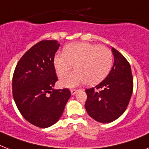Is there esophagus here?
<instances>
[{
    "label": "esophagus",
    "mask_w": 149,
    "mask_h": 149,
    "mask_svg": "<svg viewBox=\"0 0 149 149\" xmlns=\"http://www.w3.org/2000/svg\"><path fill=\"white\" fill-rule=\"evenodd\" d=\"M77 90H76V89H72V90H71V93H72V95L75 94L76 93H77Z\"/></svg>",
    "instance_id": "obj_1"
}]
</instances>
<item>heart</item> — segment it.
I'll use <instances>...</instances> for the list:
<instances>
[{"label":"heart","instance_id":"heart-1","mask_svg":"<svg viewBox=\"0 0 149 149\" xmlns=\"http://www.w3.org/2000/svg\"><path fill=\"white\" fill-rule=\"evenodd\" d=\"M113 65V54L104 45L88 42H74L65 48V54L58 53L54 58L56 73L63 77L75 65L77 70L62 77L61 85L74 88L87 82L89 85L100 83L108 75Z\"/></svg>","mask_w":149,"mask_h":149}]
</instances>
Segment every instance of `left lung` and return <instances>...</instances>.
<instances>
[{"label": "left lung", "instance_id": "8db88e82", "mask_svg": "<svg viewBox=\"0 0 149 149\" xmlns=\"http://www.w3.org/2000/svg\"><path fill=\"white\" fill-rule=\"evenodd\" d=\"M114 63L105 79L95 88L85 91V109L94 120L108 123L123 113L133 90V78L130 63L116 49L112 48Z\"/></svg>", "mask_w": 149, "mask_h": 149}]
</instances>
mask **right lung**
<instances>
[{"instance_id":"obj_1","label":"right lung","mask_w":149,"mask_h":149,"mask_svg":"<svg viewBox=\"0 0 149 149\" xmlns=\"http://www.w3.org/2000/svg\"><path fill=\"white\" fill-rule=\"evenodd\" d=\"M60 44L42 40L22 56L13 73V100L19 113L39 128L52 126L63 113L71 97L68 89H53L58 77L54 57Z\"/></svg>"}]
</instances>
